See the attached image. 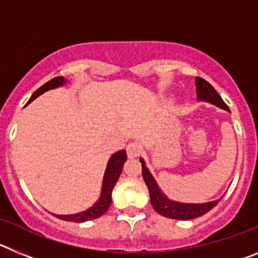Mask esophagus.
Returning <instances> with one entry per match:
<instances>
[{"instance_id": "34e87169", "label": "esophagus", "mask_w": 258, "mask_h": 258, "mask_svg": "<svg viewBox=\"0 0 258 258\" xmlns=\"http://www.w3.org/2000/svg\"><path fill=\"white\" fill-rule=\"evenodd\" d=\"M126 154L131 159L138 157L142 154V145L140 142H131L126 146Z\"/></svg>"}]
</instances>
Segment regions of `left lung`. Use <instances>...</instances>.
<instances>
[{
	"label": "left lung",
	"mask_w": 258,
	"mask_h": 258,
	"mask_svg": "<svg viewBox=\"0 0 258 258\" xmlns=\"http://www.w3.org/2000/svg\"><path fill=\"white\" fill-rule=\"evenodd\" d=\"M195 80H197V93L199 101H207L209 103H213L216 106L221 107V108L226 109V111H230L229 107L226 106V103L220 97V94L216 92V89L208 81H206L202 77H195ZM141 163H142L143 179H145L146 184L149 187L151 204L155 211L157 213H160L161 216L173 218V220H192V218L200 217L203 214H206L207 212H209L212 208L217 206L218 202L222 199L221 198L218 200L204 203V204H183V203H177L173 202V200H169L160 191L156 181L154 179L151 173L149 172L147 166L145 165V161L141 160Z\"/></svg>",
	"instance_id": "8db88e82"
}]
</instances>
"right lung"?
Listing matches in <instances>:
<instances>
[{
  "label": "right lung",
  "instance_id": "add662e5",
  "mask_svg": "<svg viewBox=\"0 0 258 258\" xmlns=\"http://www.w3.org/2000/svg\"><path fill=\"white\" fill-rule=\"evenodd\" d=\"M63 84H64V79H63V77H54V79L47 81L46 84H44V85L41 86V88H38L37 90L32 94L28 103L33 101L35 98H37L40 94H42L44 92L49 90V89L58 88V86L63 85ZM125 161H126V152H125L124 150L113 154L112 157L109 159L108 164H107L106 173H104L101 199L98 200L92 208H89L88 211L85 212H81V213L68 214V216H58V214H56V217L60 218V220L63 221H71V222H85V221H90L94 220V218L101 217L102 214L106 213V212L108 211L109 206H111V200H112L111 199V194H112L113 186H115L118 177L121 174L122 165H124Z\"/></svg>",
  "mask_w": 258,
  "mask_h": 258
}]
</instances>
